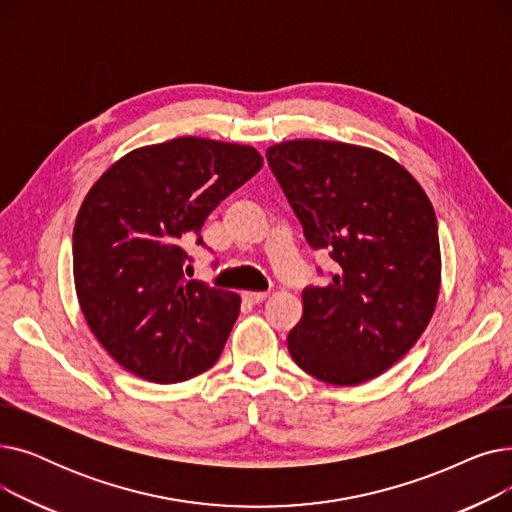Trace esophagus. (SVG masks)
Masks as SVG:
<instances>
[{
	"mask_svg": "<svg viewBox=\"0 0 512 512\" xmlns=\"http://www.w3.org/2000/svg\"><path fill=\"white\" fill-rule=\"evenodd\" d=\"M265 299H267V292H251V290L242 292V301L249 303V305H259V303H263Z\"/></svg>",
	"mask_w": 512,
	"mask_h": 512,
	"instance_id": "esophagus-1",
	"label": "esophagus"
}]
</instances>
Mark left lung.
Here are the masks:
<instances>
[{
  "instance_id": "left-lung-1",
  "label": "left lung",
  "mask_w": 512,
  "mask_h": 512,
  "mask_svg": "<svg viewBox=\"0 0 512 512\" xmlns=\"http://www.w3.org/2000/svg\"><path fill=\"white\" fill-rule=\"evenodd\" d=\"M265 155L309 247L336 263L330 284L303 290L290 357L326 384H363L405 357L434 315L442 272L434 207L375 149L303 139Z\"/></svg>"
}]
</instances>
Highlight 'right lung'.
<instances>
[{
  "label": "right lung",
  "mask_w": 512,
  "mask_h": 512,
  "mask_svg": "<svg viewBox=\"0 0 512 512\" xmlns=\"http://www.w3.org/2000/svg\"><path fill=\"white\" fill-rule=\"evenodd\" d=\"M263 166L257 149L180 137L126 153L85 197L72 234L76 297L126 371L176 384L207 371L240 311L236 292L188 280L186 238Z\"/></svg>",
  "instance_id": "obj_1"
}]
</instances>
